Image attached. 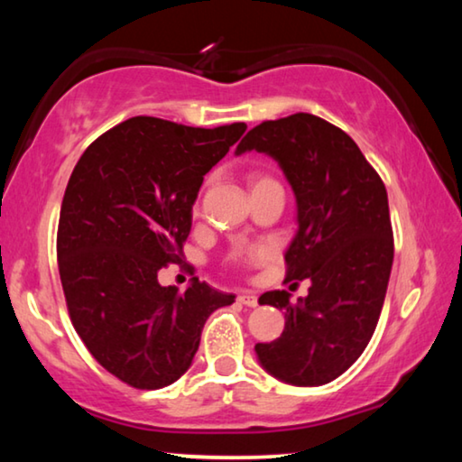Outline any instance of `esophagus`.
Instances as JSON below:
<instances>
[{
	"label": "esophagus",
	"instance_id": "34e87169",
	"mask_svg": "<svg viewBox=\"0 0 462 462\" xmlns=\"http://www.w3.org/2000/svg\"><path fill=\"white\" fill-rule=\"evenodd\" d=\"M238 301L245 303V306H248V308H256L259 306V295H256L254 291H242L238 295Z\"/></svg>",
	"mask_w": 462,
	"mask_h": 462
}]
</instances>
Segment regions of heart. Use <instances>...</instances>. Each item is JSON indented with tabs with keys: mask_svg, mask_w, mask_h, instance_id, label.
I'll use <instances>...</instances> for the list:
<instances>
[{
	"mask_svg": "<svg viewBox=\"0 0 462 462\" xmlns=\"http://www.w3.org/2000/svg\"><path fill=\"white\" fill-rule=\"evenodd\" d=\"M250 181H253V189L254 187H261V185H267V183H277L275 179L273 177H269V175H264V173H259V175H253V179H250ZM269 256V253L264 248H256V250H253V253H248V256H238V261H264Z\"/></svg>",
	"mask_w": 462,
	"mask_h": 462,
	"instance_id": "obj_1",
	"label": "heart"
}]
</instances>
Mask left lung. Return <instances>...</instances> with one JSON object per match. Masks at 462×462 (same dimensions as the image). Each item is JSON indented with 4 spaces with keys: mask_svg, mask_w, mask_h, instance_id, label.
Wrapping results in <instances>:
<instances>
[{
    "mask_svg": "<svg viewBox=\"0 0 462 462\" xmlns=\"http://www.w3.org/2000/svg\"><path fill=\"white\" fill-rule=\"evenodd\" d=\"M248 151L273 156L291 185L297 232L285 279L311 281L295 306L287 291L259 297L285 311V330L256 344V356L289 385H324L363 355L379 322L393 264L385 185L346 132L311 114L259 124L236 146Z\"/></svg>",
    "mask_w": 462,
    "mask_h": 462,
    "instance_id": "obj_1",
    "label": "left lung"
}]
</instances>
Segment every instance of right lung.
I'll list each match as a JSON object with an SVG mask.
<instances>
[{
	"instance_id": "1",
	"label": "right lung",
	"mask_w": 462,
	"mask_h": 462,
	"mask_svg": "<svg viewBox=\"0 0 462 462\" xmlns=\"http://www.w3.org/2000/svg\"><path fill=\"white\" fill-rule=\"evenodd\" d=\"M245 130L138 116L91 143L69 179L57 234L69 316L93 358L132 387L175 383L206 319L234 303L198 277L185 293L162 287L159 271L181 261L203 175Z\"/></svg>"
}]
</instances>
